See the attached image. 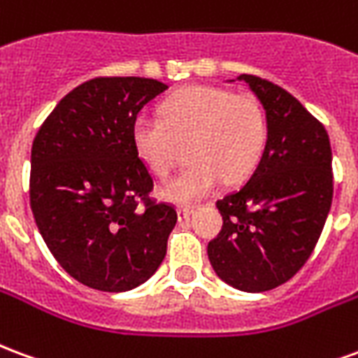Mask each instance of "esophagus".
I'll use <instances>...</instances> for the list:
<instances>
[{
	"instance_id": "1",
	"label": "esophagus",
	"mask_w": 358,
	"mask_h": 358,
	"mask_svg": "<svg viewBox=\"0 0 358 358\" xmlns=\"http://www.w3.org/2000/svg\"><path fill=\"white\" fill-rule=\"evenodd\" d=\"M192 213H194V207H180L178 218L180 220H186V218L192 217Z\"/></svg>"
}]
</instances>
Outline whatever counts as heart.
I'll use <instances>...</instances> for the list:
<instances>
[{
  "mask_svg": "<svg viewBox=\"0 0 358 358\" xmlns=\"http://www.w3.org/2000/svg\"><path fill=\"white\" fill-rule=\"evenodd\" d=\"M161 118H136L132 143L157 178H171L184 159L187 171L163 187L164 199L192 203L226 180L238 184L261 163L268 136L266 115L253 95H236L217 86H187L169 95Z\"/></svg>",
  "mask_w": 358,
  "mask_h": 358,
  "instance_id": "heart-1",
  "label": "heart"
}]
</instances>
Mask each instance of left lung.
<instances>
[{
  "instance_id": "1",
  "label": "left lung",
  "mask_w": 358,
  "mask_h": 358,
  "mask_svg": "<svg viewBox=\"0 0 358 358\" xmlns=\"http://www.w3.org/2000/svg\"><path fill=\"white\" fill-rule=\"evenodd\" d=\"M266 110V145L253 176L218 199L222 230L209 241L217 276L236 289L268 292L307 263L334 195L328 132L292 94L240 74Z\"/></svg>"
}]
</instances>
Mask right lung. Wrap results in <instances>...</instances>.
I'll list each match as a JSON object with an SVG mask.
<instances>
[{"label": "right lung", "instance_id": "add662e5", "mask_svg": "<svg viewBox=\"0 0 358 358\" xmlns=\"http://www.w3.org/2000/svg\"><path fill=\"white\" fill-rule=\"evenodd\" d=\"M169 86L99 76L57 103L32 143L30 207L51 255L80 284L128 292L155 274L178 220L149 194L153 178L132 143L143 105Z\"/></svg>", "mask_w": 358, "mask_h": 358}]
</instances>
